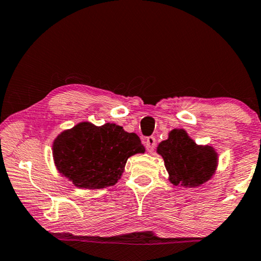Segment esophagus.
Segmentation results:
<instances>
[{"label":"esophagus","mask_w":261,"mask_h":261,"mask_svg":"<svg viewBox=\"0 0 261 261\" xmlns=\"http://www.w3.org/2000/svg\"><path fill=\"white\" fill-rule=\"evenodd\" d=\"M145 146H146L148 152H152L153 150H154V147H155V138L153 137V136H150V137L146 138Z\"/></svg>","instance_id":"34e87169"}]
</instances>
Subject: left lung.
<instances>
[{"label":"left lung","instance_id":"left-lung-1","mask_svg":"<svg viewBox=\"0 0 261 261\" xmlns=\"http://www.w3.org/2000/svg\"><path fill=\"white\" fill-rule=\"evenodd\" d=\"M158 153L165 161L169 181L175 186L196 187L213 176L217 154L213 147L198 146L185 130H173L161 142Z\"/></svg>","mask_w":261,"mask_h":261}]
</instances>
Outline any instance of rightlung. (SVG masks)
I'll return each mask as SVG.
<instances>
[{"label":"right lung","instance_id":"add662e5","mask_svg":"<svg viewBox=\"0 0 261 261\" xmlns=\"http://www.w3.org/2000/svg\"><path fill=\"white\" fill-rule=\"evenodd\" d=\"M145 148L136 134L107 123H79L53 143V158L61 174L79 188L100 189L117 184L129 156Z\"/></svg>","mask_w":261,"mask_h":261}]
</instances>
